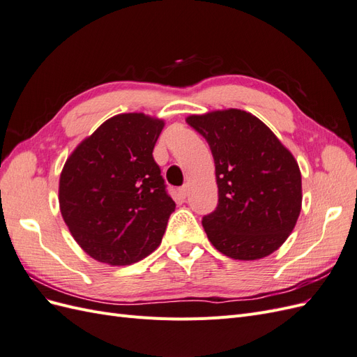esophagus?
<instances>
[{
    "label": "esophagus",
    "instance_id": "esophagus-1",
    "mask_svg": "<svg viewBox=\"0 0 357 357\" xmlns=\"http://www.w3.org/2000/svg\"><path fill=\"white\" fill-rule=\"evenodd\" d=\"M178 193H180V197H181L183 199H185V198L189 195V186L185 185L183 188H180V189H178Z\"/></svg>",
    "mask_w": 357,
    "mask_h": 357
}]
</instances>
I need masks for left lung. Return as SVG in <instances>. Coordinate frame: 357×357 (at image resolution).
<instances>
[{"label": "left lung", "mask_w": 357, "mask_h": 357, "mask_svg": "<svg viewBox=\"0 0 357 357\" xmlns=\"http://www.w3.org/2000/svg\"><path fill=\"white\" fill-rule=\"evenodd\" d=\"M211 149L219 204L202 219L210 243L236 261L266 257L289 238L302 208L295 156L261 119L240 109L190 114Z\"/></svg>", "instance_id": "1"}]
</instances>
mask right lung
Wrapping results in <instances>:
<instances>
[{"label": "right lung", "instance_id": "right-lung-1", "mask_svg": "<svg viewBox=\"0 0 357 357\" xmlns=\"http://www.w3.org/2000/svg\"><path fill=\"white\" fill-rule=\"evenodd\" d=\"M164 119L116 114L67 158L59 177V210L82 250L114 266L155 252L176 202L153 159Z\"/></svg>", "mask_w": 357, "mask_h": 357}]
</instances>
